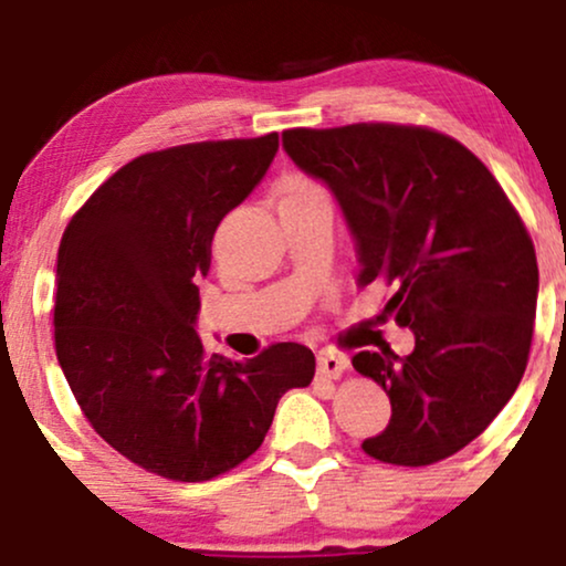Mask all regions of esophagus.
<instances>
[{"label":"esophagus","instance_id":"esophagus-1","mask_svg":"<svg viewBox=\"0 0 566 566\" xmlns=\"http://www.w3.org/2000/svg\"><path fill=\"white\" fill-rule=\"evenodd\" d=\"M346 367H348V359L340 354V350L324 348L316 354V373H319V378L324 380H337Z\"/></svg>","mask_w":566,"mask_h":566}]
</instances>
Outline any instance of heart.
<instances>
[{
  "label": "heart",
  "mask_w": 566,
  "mask_h": 566,
  "mask_svg": "<svg viewBox=\"0 0 566 566\" xmlns=\"http://www.w3.org/2000/svg\"><path fill=\"white\" fill-rule=\"evenodd\" d=\"M311 199H327V191L319 180L311 175L290 172L284 175L282 186H279V205H295V201H311Z\"/></svg>",
  "instance_id": "1"
}]
</instances>
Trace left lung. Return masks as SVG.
I'll return each mask as SVG.
<instances>
[{
    "label": "left lung",
    "instance_id": "left-lung-1",
    "mask_svg": "<svg viewBox=\"0 0 566 566\" xmlns=\"http://www.w3.org/2000/svg\"><path fill=\"white\" fill-rule=\"evenodd\" d=\"M301 170L340 201L359 284L394 290L386 311L415 350H359L350 365L391 399L361 441L391 465H433L471 444L516 391L537 305L535 244L495 175L439 129L394 122L282 133Z\"/></svg>",
    "mask_w": 566,
    "mask_h": 566
}]
</instances>
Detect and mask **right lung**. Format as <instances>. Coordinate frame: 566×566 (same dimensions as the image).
I'll list each match as a JSON object with an SVG mask.
<instances>
[{
  "mask_svg": "<svg viewBox=\"0 0 566 566\" xmlns=\"http://www.w3.org/2000/svg\"><path fill=\"white\" fill-rule=\"evenodd\" d=\"M279 133L140 154L97 186L57 250L55 354L87 423L129 463L210 482L263 444L316 359L274 343L207 354L191 327L212 233L274 161Z\"/></svg>",
  "mask_w": 566,
  "mask_h": 566,
  "instance_id": "add662e5",
  "label": "right lung"
}]
</instances>
